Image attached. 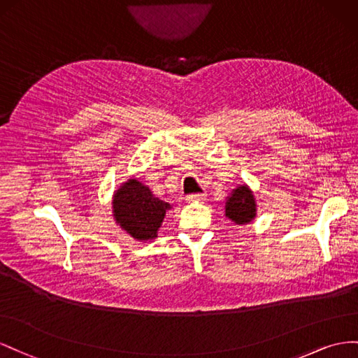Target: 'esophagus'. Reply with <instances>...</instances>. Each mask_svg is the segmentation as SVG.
<instances>
[{
	"label": "esophagus",
	"instance_id": "obj_1",
	"mask_svg": "<svg viewBox=\"0 0 358 358\" xmlns=\"http://www.w3.org/2000/svg\"><path fill=\"white\" fill-rule=\"evenodd\" d=\"M206 199H207L206 193H195V195H189L187 196L189 202H203Z\"/></svg>",
	"mask_w": 358,
	"mask_h": 358
}]
</instances>
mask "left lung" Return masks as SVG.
Masks as SVG:
<instances>
[{
	"mask_svg": "<svg viewBox=\"0 0 358 358\" xmlns=\"http://www.w3.org/2000/svg\"><path fill=\"white\" fill-rule=\"evenodd\" d=\"M257 201L248 185H240L224 202V216L236 224H248L257 217Z\"/></svg>",
	"mask_w": 358,
	"mask_h": 358,
	"instance_id": "1",
	"label": "left lung"
}]
</instances>
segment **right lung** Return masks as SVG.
Listing matches in <instances>:
<instances>
[{"instance_id": "1", "label": "right lung", "mask_w": 358, "mask_h": 358, "mask_svg": "<svg viewBox=\"0 0 358 358\" xmlns=\"http://www.w3.org/2000/svg\"><path fill=\"white\" fill-rule=\"evenodd\" d=\"M168 210L169 203L156 198L150 187L135 177L122 182L112 196L115 223L138 241L157 238Z\"/></svg>"}]
</instances>
